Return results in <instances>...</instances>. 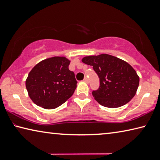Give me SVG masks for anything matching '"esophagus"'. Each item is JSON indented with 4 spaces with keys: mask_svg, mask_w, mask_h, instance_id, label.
I'll return each instance as SVG.
<instances>
[{
    "mask_svg": "<svg viewBox=\"0 0 160 160\" xmlns=\"http://www.w3.org/2000/svg\"><path fill=\"white\" fill-rule=\"evenodd\" d=\"M83 81H84V82H86V83H88V82H89V80H88V78H84Z\"/></svg>",
    "mask_w": 160,
    "mask_h": 160,
    "instance_id": "1",
    "label": "esophagus"
}]
</instances>
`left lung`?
I'll return each mask as SVG.
<instances>
[{"mask_svg":"<svg viewBox=\"0 0 160 160\" xmlns=\"http://www.w3.org/2000/svg\"><path fill=\"white\" fill-rule=\"evenodd\" d=\"M82 61L92 66L99 78V88L92 92L94 99L99 104L108 108H118L133 98L140 78L126 61L106 53L85 56Z\"/></svg>","mask_w":160,"mask_h":160,"instance_id":"left-lung-1","label":"left lung"}]
</instances>
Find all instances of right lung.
I'll list each match as a JSON object with an SVG mask.
<instances>
[{
  "label": "right lung",
  "mask_w": 160,
  "mask_h": 160,
  "mask_svg": "<svg viewBox=\"0 0 160 160\" xmlns=\"http://www.w3.org/2000/svg\"><path fill=\"white\" fill-rule=\"evenodd\" d=\"M70 61L53 56L34 66L25 81L32 101L46 109H53L66 102L77 87L73 72L68 69Z\"/></svg>",
  "instance_id": "add662e5"
}]
</instances>
